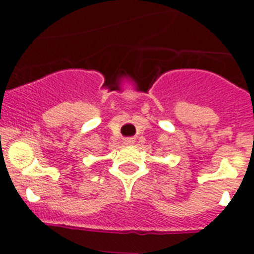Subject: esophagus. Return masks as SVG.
<instances>
[{"label":"esophagus","instance_id":"esophagus-1","mask_svg":"<svg viewBox=\"0 0 254 254\" xmlns=\"http://www.w3.org/2000/svg\"><path fill=\"white\" fill-rule=\"evenodd\" d=\"M126 143H127V145H131V143H133V140H132V138H128V140H126Z\"/></svg>","mask_w":254,"mask_h":254}]
</instances>
